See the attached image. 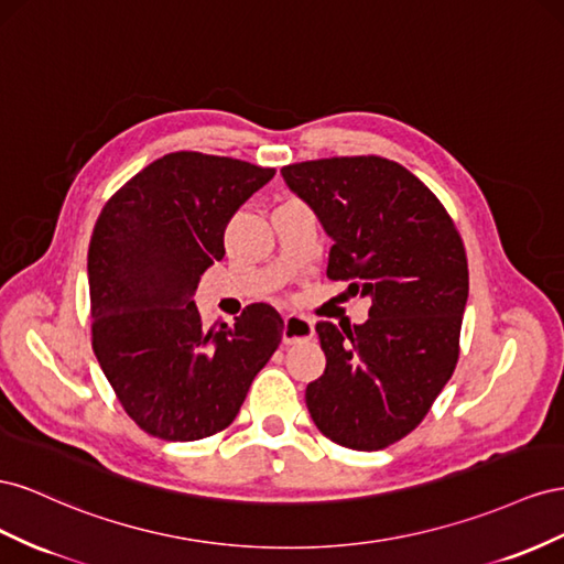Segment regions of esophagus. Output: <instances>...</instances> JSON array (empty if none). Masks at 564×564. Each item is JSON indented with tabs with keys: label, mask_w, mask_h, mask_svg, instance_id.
<instances>
[{
	"label": "esophagus",
	"mask_w": 564,
	"mask_h": 564,
	"mask_svg": "<svg viewBox=\"0 0 564 564\" xmlns=\"http://www.w3.org/2000/svg\"><path fill=\"white\" fill-rule=\"evenodd\" d=\"M314 335V324L310 318H304L300 314H288L283 321V343L285 345H300L312 340Z\"/></svg>",
	"instance_id": "esophagus-1"
}]
</instances>
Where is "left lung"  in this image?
I'll use <instances>...</instances> for the list:
<instances>
[{
	"instance_id": "8db88e82",
	"label": "left lung",
	"mask_w": 564,
	"mask_h": 564,
	"mask_svg": "<svg viewBox=\"0 0 564 564\" xmlns=\"http://www.w3.org/2000/svg\"><path fill=\"white\" fill-rule=\"evenodd\" d=\"M333 240L328 279L371 300L368 321H318L326 371L307 384L314 425L335 444L378 452L423 421L454 376L468 260L434 193L378 155L281 170Z\"/></svg>"
}]
</instances>
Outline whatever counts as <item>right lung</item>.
Returning <instances> with one entry per match:
<instances>
[{"mask_svg": "<svg viewBox=\"0 0 564 564\" xmlns=\"http://www.w3.org/2000/svg\"><path fill=\"white\" fill-rule=\"evenodd\" d=\"M276 170L167 153L101 210L87 254L91 347L127 415L153 437L193 442L234 423L276 351L283 318L257 302L205 328L193 302L224 257V229Z\"/></svg>", "mask_w": 564, "mask_h": 564, "instance_id": "1", "label": "right lung"}]
</instances>
